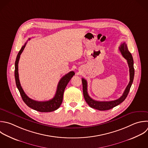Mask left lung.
<instances>
[{"instance_id": "8db88e82", "label": "left lung", "mask_w": 148, "mask_h": 148, "mask_svg": "<svg viewBox=\"0 0 148 148\" xmlns=\"http://www.w3.org/2000/svg\"><path fill=\"white\" fill-rule=\"evenodd\" d=\"M119 50L122 54L123 57L127 60L128 67H129V72H130V82L127 87L125 88L123 95L117 99L110 101H95L92 99L88 95L87 92V83L86 80L82 78V84H83V92L84 98L85 101L88 103V105L94 109L99 110H107L113 108L116 106L119 105L121 102H123L125 99L126 98L132 83L133 82L134 77V61L131 54L128 50L127 45L125 42L121 43V45L119 47Z\"/></svg>"}]
</instances>
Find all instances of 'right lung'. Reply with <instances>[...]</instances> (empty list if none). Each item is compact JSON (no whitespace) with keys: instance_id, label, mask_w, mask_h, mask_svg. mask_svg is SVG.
Segmentation results:
<instances>
[{"instance_id":"1","label":"right lung","mask_w":148,"mask_h":148,"mask_svg":"<svg viewBox=\"0 0 148 148\" xmlns=\"http://www.w3.org/2000/svg\"><path fill=\"white\" fill-rule=\"evenodd\" d=\"M26 45H27V43H25V44L22 47L21 49L20 50L19 53L17 54L16 60L15 62L14 75H15L16 83V86L17 87V88L20 91V93L21 94V96L22 97L23 101L29 108L40 112H50L54 111L57 109H58L60 105H61L62 102V99H63V94H64V92L65 89V87L67 86L69 82L70 81V80L71 79V78L73 77V76L75 75V72L73 71H71L70 72L66 74L61 79V80H60L58 84L55 96L51 99L49 101H38L29 98L27 95V94L25 93L22 87L21 86V84L19 80L18 67V61L20 58V56L23 53L24 48L25 47Z\"/></svg>"}]
</instances>
